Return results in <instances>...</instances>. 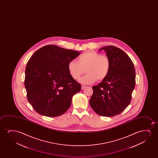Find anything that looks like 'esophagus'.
Instances as JSON below:
<instances>
[{"mask_svg": "<svg viewBox=\"0 0 158 158\" xmlns=\"http://www.w3.org/2000/svg\"><path fill=\"white\" fill-rule=\"evenodd\" d=\"M85 87H86V86H84V85H82V86H81V89H82V90H83V89H85Z\"/></svg>", "mask_w": 158, "mask_h": 158, "instance_id": "esophagus-1", "label": "esophagus"}]
</instances>
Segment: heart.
Wrapping results in <instances>:
<instances>
[{"label": "heart", "instance_id": "obj_1", "mask_svg": "<svg viewBox=\"0 0 158 158\" xmlns=\"http://www.w3.org/2000/svg\"><path fill=\"white\" fill-rule=\"evenodd\" d=\"M78 62L74 60L68 63V70L74 80H77L85 73L87 74L80 79V82L84 84H91L97 80H104L110 71L111 62L110 58L99 53L87 51L78 56Z\"/></svg>", "mask_w": 158, "mask_h": 158}]
</instances>
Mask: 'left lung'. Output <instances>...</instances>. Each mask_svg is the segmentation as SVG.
Returning a JSON list of instances; mask_svg holds the SVG:
<instances>
[{"instance_id":"left-lung-1","label":"left lung","mask_w":158,"mask_h":158,"mask_svg":"<svg viewBox=\"0 0 158 158\" xmlns=\"http://www.w3.org/2000/svg\"><path fill=\"white\" fill-rule=\"evenodd\" d=\"M102 50L110 59V71L102 82L92 87L89 104L100 116L113 117L125 110L131 102L135 85V70L130 57L119 48L109 45L99 51Z\"/></svg>"}]
</instances>
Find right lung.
Returning a JSON list of instances; mask_svg holds the SVG:
<instances>
[{
	"mask_svg": "<svg viewBox=\"0 0 158 158\" xmlns=\"http://www.w3.org/2000/svg\"><path fill=\"white\" fill-rule=\"evenodd\" d=\"M80 53L48 45L31 56L26 65L24 85L28 102L37 113L55 117L69 110L81 85L72 78L67 66Z\"/></svg>",
	"mask_w": 158,
	"mask_h": 158,
	"instance_id": "add662e5",
	"label": "right lung"
}]
</instances>
